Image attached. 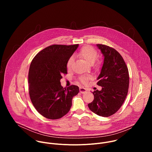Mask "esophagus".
Returning <instances> with one entry per match:
<instances>
[{
  "label": "esophagus",
  "instance_id": "34e87169",
  "mask_svg": "<svg viewBox=\"0 0 152 152\" xmlns=\"http://www.w3.org/2000/svg\"><path fill=\"white\" fill-rule=\"evenodd\" d=\"M79 91H80V93H85L86 92V91H87V90L85 89V88H83V87H80L79 88Z\"/></svg>",
  "mask_w": 152,
  "mask_h": 152
}]
</instances>
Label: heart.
Returning <instances> with one entry per match:
<instances>
[{
    "instance_id": "heart-1",
    "label": "heart",
    "mask_w": 152,
    "mask_h": 152,
    "mask_svg": "<svg viewBox=\"0 0 152 152\" xmlns=\"http://www.w3.org/2000/svg\"><path fill=\"white\" fill-rule=\"evenodd\" d=\"M77 56L84 59L86 62L89 64H93L97 57V52L95 48L91 46H85L82 48L79 52L77 53ZM74 61V58L73 56L69 58L67 62V67L68 69H70L72 64ZM100 62L97 61L96 62V66L99 67L100 65ZM92 77L91 76H82L79 78L80 81L83 83H86L88 81L91 79Z\"/></svg>"
}]
</instances>
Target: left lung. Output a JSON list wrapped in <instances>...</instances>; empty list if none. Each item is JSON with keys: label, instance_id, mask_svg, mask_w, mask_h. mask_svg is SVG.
I'll return each mask as SVG.
<instances>
[{"label": "left lung", "instance_id": "left-lung-1", "mask_svg": "<svg viewBox=\"0 0 152 152\" xmlns=\"http://www.w3.org/2000/svg\"><path fill=\"white\" fill-rule=\"evenodd\" d=\"M97 46L104 56L97 83L102 88L93 92L94 100L88 106L97 115L110 117L118 111L126 97L129 85V71L123 57L115 49L100 44Z\"/></svg>", "mask_w": 152, "mask_h": 152}]
</instances>
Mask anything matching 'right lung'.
I'll use <instances>...</instances> for the list:
<instances>
[{"label":"right lung","mask_w":152,"mask_h":152,"mask_svg":"<svg viewBox=\"0 0 152 152\" xmlns=\"http://www.w3.org/2000/svg\"><path fill=\"white\" fill-rule=\"evenodd\" d=\"M79 45H53L38 52L30 65L28 82L31 100L43 117L59 119L66 115L72 99L79 91L77 86L63 88L60 80L67 74V62Z\"/></svg>","instance_id":"add662e5"}]
</instances>
